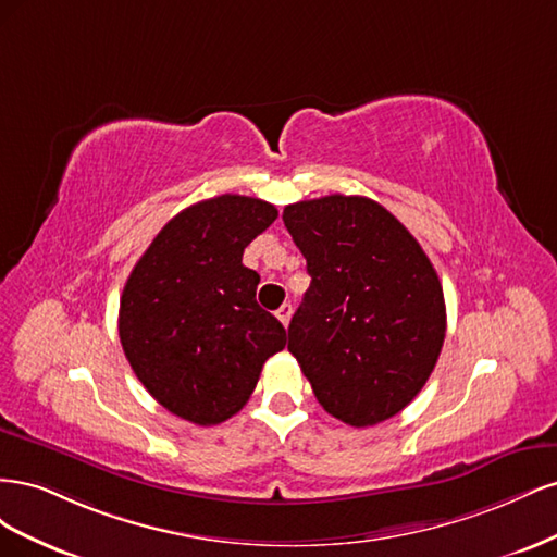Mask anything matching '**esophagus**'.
<instances>
[{
	"mask_svg": "<svg viewBox=\"0 0 557 557\" xmlns=\"http://www.w3.org/2000/svg\"><path fill=\"white\" fill-rule=\"evenodd\" d=\"M276 318L283 323V327H288L290 318H293V307L290 305H283L278 311H276Z\"/></svg>",
	"mask_w": 557,
	"mask_h": 557,
	"instance_id": "34e87169",
	"label": "esophagus"
}]
</instances>
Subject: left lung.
<instances>
[{
    "instance_id": "8db88e82",
    "label": "left lung",
    "mask_w": 557,
    "mask_h": 557,
    "mask_svg": "<svg viewBox=\"0 0 557 557\" xmlns=\"http://www.w3.org/2000/svg\"><path fill=\"white\" fill-rule=\"evenodd\" d=\"M311 276L288 350L330 416L369 428L423 391L446 336L440 276L379 201L327 195L283 209Z\"/></svg>"
}]
</instances>
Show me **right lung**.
Returning <instances> with one entry per match:
<instances>
[{"label":"right lung","instance_id":"add662e5","mask_svg":"<svg viewBox=\"0 0 557 557\" xmlns=\"http://www.w3.org/2000/svg\"><path fill=\"white\" fill-rule=\"evenodd\" d=\"M269 201L221 195L183 209L134 264L117 334L166 411L209 428L242 411L285 330L256 301L244 248L276 221Z\"/></svg>","mask_w":557,"mask_h":557}]
</instances>
